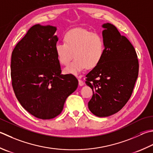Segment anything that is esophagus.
Masks as SVG:
<instances>
[{"label":"esophagus","instance_id":"34e87169","mask_svg":"<svg viewBox=\"0 0 153 153\" xmlns=\"http://www.w3.org/2000/svg\"><path fill=\"white\" fill-rule=\"evenodd\" d=\"M78 82H79V86H83V85H84V82H83L82 80L78 79Z\"/></svg>","mask_w":153,"mask_h":153}]
</instances>
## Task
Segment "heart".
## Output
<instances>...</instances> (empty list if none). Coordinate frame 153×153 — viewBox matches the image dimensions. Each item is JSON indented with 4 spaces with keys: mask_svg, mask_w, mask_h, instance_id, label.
Masks as SVG:
<instances>
[{
    "mask_svg": "<svg viewBox=\"0 0 153 153\" xmlns=\"http://www.w3.org/2000/svg\"><path fill=\"white\" fill-rule=\"evenodd\" d=\"M64 42L57 43L55 51L59 62L68 64L65 74L77 75L87 68L91 69L101 61L105 53V43L102 35L84 28L70 30L64 35Z\"/></svg>",
    "mask_w": 153,
    "mask_h": 153,
    "instance_id": "heart-1",
    "label": "heart"
}]
</instances>
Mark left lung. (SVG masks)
Here are the masks:
<instances>
[{
    "mask_svg": "<svg viewBox=\"0 0 153 153\" xmlns=\"http://www.w3.org/2000/svg\"><path fill=\"white\" fill-rule=\"evenodd\" d=\"M102 27L104 56L86 75L85 82L93 90L88 108L100 117L115 114L125 106L139 74L137 55L129 40L111 24H103Z\"/></svg>",
    "mask_w": 153,
    "mask_h": 153,
    "instance_id": "8db88e82",
    "label": "left lung"
}]
</instances>
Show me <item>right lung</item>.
<instances>
[{
  "mask_svg": "<svg viewBox=\"0 0 153 153\" xmlns=\"http://www.w3.org/2000/svg\"><path fill=\"white\" fill-rule=\"evenodd\" d=\"M56 27L32 26L15 46L11 56L12 85L17 100L36 117L59 115L67 97L78 85L71 74H61L55 46Z\"/></svg>",
  "mask_w": 153,
  "mask_h": 153,
  "instance_id": "add662e5",
  "label": "right lung"
}]
</instances>
